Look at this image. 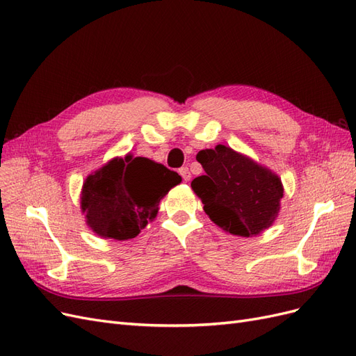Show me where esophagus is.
Listing matches in <instances>:
<instances>
[{
    "label": "esophagus",
    "instance_id": "obj_1",
    "mask_svg": "<svg viewBox=\"0 0 356 356\" xmlns=\"http://www.w3.org/2000/svg\"><path fill=\"white\" fill-rule=\"evenodd\" d=\"M179 174H181L182 179H184V181H190V178H191V174H190V170H188V168H187V166L181 168V169H179Z\"/></svg>",
    "mask_w": 356,
    "mask_h": 356
}]
</instances>
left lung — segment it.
<instances>
[{
	"instance_id": "1",
	"label": "left lung",
	"mask_w": 356,
	"mask_h": 356,
	"mask_svg": "<svg viewBox=\"0 0 356 356\" xmlns=\"http://www.w3.org/2000/svg\"><path fill=\"white\" fill-rule=\"evenodd\" d=\"M204 174L191 181L211 221L234 236L252 238L270 227L281 211L282 181L273 170L227 145L196 156Z\"/></svg>"
}]
</instances>
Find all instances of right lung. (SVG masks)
<instances>
[{
    "label": "right lung",
    "mask_w": 356,
    "mask_h": 356,
    "mask_svg": "<svg viewBox=\"0 0 356 356\" xmlns=\"http://www.w3.org/2000/svg\"><path fill=\"white\" fill-rule=\"evenodd\" d=\"M181 181L177 172L147 157H114L83 182L86 224L104 239H132L156 218L160 200Z\"/></svg>",
    "instance_id": "right-lung-1"
}]
</instances>
